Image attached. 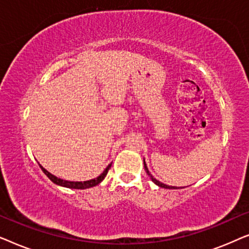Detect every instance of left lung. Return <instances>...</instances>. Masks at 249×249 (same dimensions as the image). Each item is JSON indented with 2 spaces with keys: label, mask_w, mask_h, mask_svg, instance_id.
<instances>
[{
  "label": "left lung",
  "mask_w": 249,
  "mask_h": 249,
  "mask_svg": "<svg viewBox=\"0 0 249 249\" xmlns=\"http://www.w3.org/2000/svg\"><path fill=\"white\" fill-rule=\"evenodd\" d=\"M144 168H145V171H146V173H147V175L151 177V179H152V181L155 183V185H158L159 187H161V188H166V189H177V187H173V186H168V185H165V183H162L161 181H159V180H156L154 177H153L152 175H151V172L148 171V168H147V165H146V162H145V159H144ZM180 188H181V187H180Z\"/></svg>",
  "instance_id": "1"
}]
</instances>
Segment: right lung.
I'll list each match as a JSON object with an SVG mask.
<instances>
[{
    "instance_id": "obj_1",
    "label": "right lung",
    "mask_w": 249,
    "mask_h": 249,
    "mask_svg": "<svg viewBox=\"0 0 249 249\" xmlns=\"http://www.w3.org/2000/svg\"><path fill=\"white\" fill-rule=\"evenodd\" d=\"M111 165H112V163H110V164L107 166V169H105L104 171L97 177V178L87 180V181H69V180H63L61 178H57L56 176L52 175V173L47 171L46 169H44L43 166L39 164L40 169H42V171L45 173L47 177H49V179L51 180V181L54 182L57 186L66 187V188H71V189H87V188H90V187H94V186L98 185V183H101L102 181H103L105 177H107V171H108V169L111 168Z\"/></svg>"
}]
</instances>
